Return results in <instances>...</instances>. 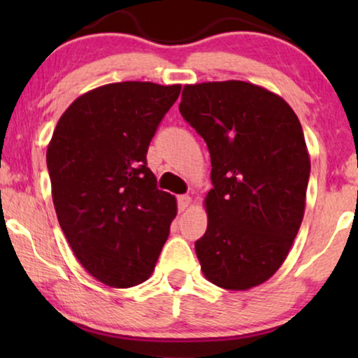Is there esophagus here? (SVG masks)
I'll return each mask as SVG.
<instances>
[{
    "label": "esophagus",
    "instance_id": "1",
    "mask_svg": "<svg viewBox=\"0 0 358 358\" xmlns=\"http://www.w3.org/2000/svg\"><path fill=\"white\" fill-rule=\"evenodd\" d=\"M189 203H190L189 195H179V197H178V210H179V212H184V210L189 207Z\"/></svg>",
    "mask_w": 358,
    "mask_h": 358
}]
</instances>
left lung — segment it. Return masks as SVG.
<instances>
[{
    "label": "left lung",
    "instance_id": "8db88e82",
    "mask_svg": "<svg viewBox=\"0 0 358 358\" xmlns=\"http://www.w3.org/2000/svg\"><path fill=\"white\" fill-rule=\"evenodd\" d=\"M179 112L212 161L207 231L195 241L203 275L227 290L278 271L305 213L310 156L282 97L244 81L184 86Z\"/></svg>",
    "mask_w": 358,
    "mask_h": 358
}]
</instances>
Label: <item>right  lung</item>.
I'll use <instances>...</instances> for the list:
<instances>
[{
	"label": "right lung",
	"mask_w": 358,
	"mask_h": 358,
	"mask_svg": "<svg viewBox=\"0 0 358 358\" xmlns=\"http://www.w3.org/2000/svg\"><path fill=\"white\" fill-rule=\"evenodd\" d=\"M180 86L125 81L78 97L47 150L58 223L81 266L114 288L153 272L178 213L146 163Z\"/></svg>",
	"instance_id": "obj_1"
}]
</instances>
